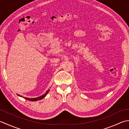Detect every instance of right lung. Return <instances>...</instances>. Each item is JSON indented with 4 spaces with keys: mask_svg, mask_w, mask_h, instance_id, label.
Listing matches in <instances>:
<instances>
[{
    "mask_svg": "<svg viewBox=\"0 0 129 129\" xmlns=\"http://www.w3.org/2000/svg\"><path fill=\"white\" fill-rule=\"evenodd\" d=\"M49 90L47 91L46 92V93H44V94H43V95H42V96H39V97H38V98H24V97H23V98H24V99H25V100H27L31 101H38V100H41L43 99L44 98H45L46 96L47 95V94L48 93V92H49ZM18 94V96H19L20 97H22V96L19 95V94Z\"/></svg>",
    "mask_w": 129,
    "mask_h": 129,
    "instance_id": "1",
    "label": "right lung"
}]
</instances>
